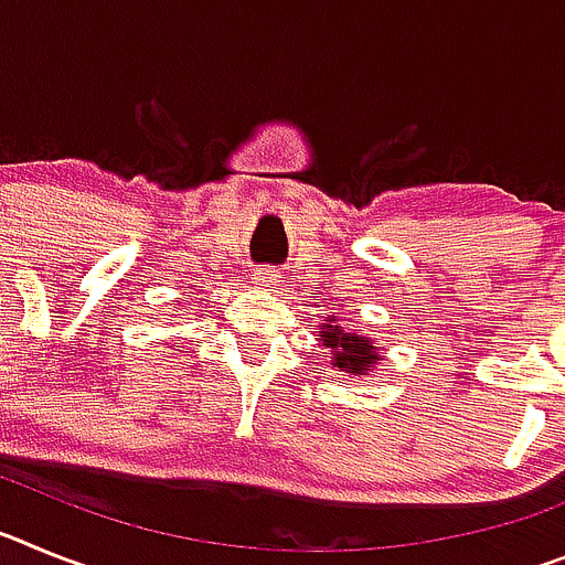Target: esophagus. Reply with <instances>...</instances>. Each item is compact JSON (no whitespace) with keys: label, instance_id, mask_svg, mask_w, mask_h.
Returning <instances> with one entry per match:
<instances>
[{"label":"esophagus","instance_id":"1","mask_svg":"<svg viewBox=\"0 0 565 565\" xmlns=\"http://www.w3.org/2000/svg\"><path fill=\"white\" fill-rule=\"evenodd\" d=\"M252 282L257 288H263V291H271L279 282V271L277 268H257V271L252 274Z\"/></svg>","mask_w":565,"mask_h":565}]
</instances>
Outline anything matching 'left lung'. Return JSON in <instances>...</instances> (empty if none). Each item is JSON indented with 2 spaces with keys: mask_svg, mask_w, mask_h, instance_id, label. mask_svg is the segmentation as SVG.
Returning a JSON list of instances; mask_svg holds the SVG:
<instances>
[{
  "mask_svg": "<svg viewBox=\"0 0 565 565\" xmlns=\"http://www.w3.org/2000/svg\"><path fill=\"white\" fill-rule=\"evenodd\" d=\"M319 337L322 344L331 348V364L339 371H348L353 376H364L367 371H373V364L379 362L376 344L367 337H359V333H344L342 326H337V319L328 317L319 328Z\"/></svg>",
  "mask_w": 565,
  "mask_h": 565,
  "instance_id": "8db88e82",
  "label": "left lung"
}]
</instances>
